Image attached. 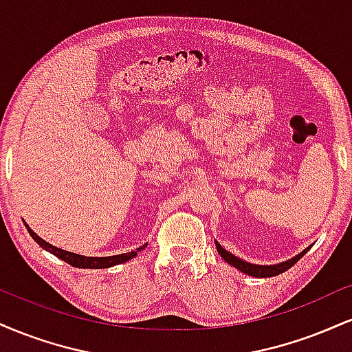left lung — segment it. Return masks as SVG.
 <instances>
[{
	"label": "left lung",
	"mask_w": 352,
	"mask_h": 352,
	"mask_svg": "<svg viewBox=\"0 0 352 352\" xmlns=\"http://www.w3.org/2000/svg\"><path fill=\"white\" fill-rule=\"evenodd\" d=\"M217 250L218 253H220V256L223 258L227 263H230L232 266H235L236 270H240V272H243L246 274H250V276H254V278H270V276H276V274H280L283 272H286V270H289L292 266L296 263L300 258H302L308 252L309 248H306L305 252H301L300 254H296V256L292 258V260L285 261V263H280V265H272V266H260V265H252V263H246V261L240 260V258H236L235 254H232L227 250L223 248L220 243L217 241Z\"/></svg>",
	"instance_id": "left-lung-1"
}]
</instances>
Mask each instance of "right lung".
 <instances>
[{
	"label": "right lung",
	"mask_w": 352,
	"mask_h": 352,
	"mask_svg": "<svg viewBox=\"0 0 352 352\" xmlns=\"http://www.w3.org/2000/svg\"><path fill=\"white\" fill-rule=\"evenodd\" d=\"M26 228H28V232H30V235L34 238L36 243L41 246V248L47 250V252L56 254V256L60 258V260H64L66 263H69L71 266H76V268H111V266H116L119 263H125V261H129L131 258H134L135 254L140 252V250H144L145 246H147V245H144V246H140V248H137L135 252L114 254V256H100V258L82 256V254H76V253L66 252V250L56 248V246L50 245L47 241H44L43 238H39L38 235H36V233L30 227H28V225H26Z\"/></svg>",
	"instance_id": "1"
}]
</instances>
